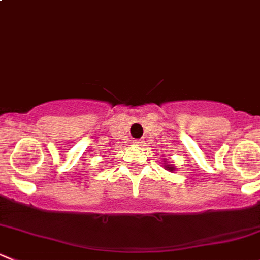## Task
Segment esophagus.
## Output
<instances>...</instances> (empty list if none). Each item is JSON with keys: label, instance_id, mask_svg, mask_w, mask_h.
<instances>
[{"label": "esophagus", "instance_id": "esophagus-1", "mask_svg": "<svg viewBox=\"0 0 260 260\" xmlns=\"http://www.w3.org/2000/svg\"><path fill=\"white\" fill-rule=\"evenodd\" d=\"M133 143H135V145H137V146H142L143 143H145V141H143V140H135V142H133Z\"/></svg>", "mask_w": 260, "mask_h": 260}]
</instances>
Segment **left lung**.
Wrapping results in <instances>:
<instances>
[{
	"label": "left lung",
	"mask_w": 260,
	"mask_h": 260,
	"mask_svg": "<svg viewBox=\"0 0 260 260\" xmlns=\"http://www.w3.org/2000/svg\"><path fill=\"white\" fill-rule=\"evenodd\" d=\"M166 169H167V170H170V171H174V167H172V166H170V165H167V166H166Z\"/></svg>",
	"instance_id": "8db88e82"
}]
</instances>
